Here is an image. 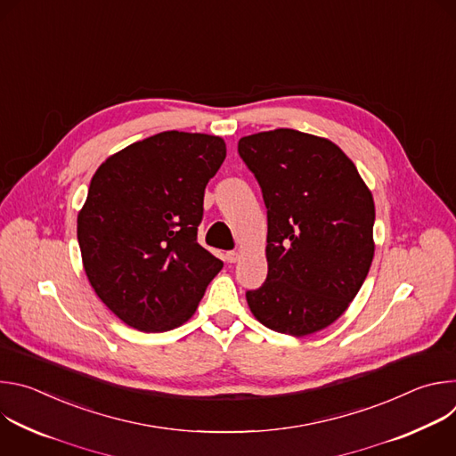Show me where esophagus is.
<instances>
[{
	"label": "esophagus",
	"mask_w": 456,
	"mask_h": 456,
	"mask_svg": "<svg viewBox=\"0 0 456 456\" xmlns=\"http://www.w3.org/2000/svg\"><path fill=\"white\" fill-rule=\"evenodd\" d=\"M225 259L229 264H236L240 259V252L238 250H229V252H225Z\"/></svg>",
	"instance_id": "esophagus-1"
}]
</instances>
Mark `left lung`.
Wrapping results in <instances>:
<instances>
[{
  "label": "left lung",
  "mask_w": 456,
  "mask_h": 456,
  "mask_svg": "<svg viewBox=\"0 0 456 456\" xmlns=\"http://www.w3.org/2000/svg\"><path fill=\"white\" fill-rule=\"evenodd\" d=\"M238 151L267 208V281L247 292L264 327L303 338L330 327L361 290L375 252V204L332 141L280 127Z\"/></svg>",
  "instance_id": "8db88e82"
}]
</instances>
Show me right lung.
Listing matches in <instances>:
<instances>
[{"mask_svg": "<svg viewBox=\"0 0 456 456\" xmlns=\"http://www.w3.org/2000/svg\"><path fill=\"white\" fill-rule=\"evenodd\" d=\"M222 137L162 132L108 157L77 215L83 267L127 327L173 330L197 312L224 264L197 241Z\"/></svg>", "mask_w": 456, "mask_h": 456, "instance_id": "obj_1", "label": "right lung"}]
</instances>
